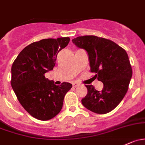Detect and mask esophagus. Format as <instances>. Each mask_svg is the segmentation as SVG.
I'll return each instance as SVG.
<instances>
[{"instance_id": "34e87169", "label": "esophagus", "mask_w": 145, "mask_h": 145, "mask_svg": "<svg viewBox=\"0 0 145 145\" xmlns=\"http://www.w3.org/2000/svg\"><path fill=\"white\" fill-rule=\"evenodd\" d=\"M72 85H73V87H77V86H78V83H72Z\"/></svg>"}]
</instances>
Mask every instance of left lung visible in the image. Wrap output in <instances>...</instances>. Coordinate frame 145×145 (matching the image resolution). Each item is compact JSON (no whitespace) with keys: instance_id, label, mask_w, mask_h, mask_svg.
I'll return each instance as SVG.
<instances>
[{"instance_id":"1","label":"left lung","mask_w":145,"mask_h":145,"mask_svg":"<svg viewBox=\"0 0 145 145\" xmlns=\"http://www.w3.org/2000/svg\"><path fill=\"white\" fill-rule=\"evenodd\" d=\"M72 42L87 51L91 72L103 83L101 91L92 85H85L88 94L81 100L82 104L97 114L110 112L124 97L132 77L127 53L112 41L94 35L78 37Z\"/></svg>"}]
</instances>
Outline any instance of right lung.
<instances>
[{
	"mask_svg": "<svg viewBox=\"0 0 145 145\" xmlns=\"http://www.w3.org/2000/svg\"><path fill=\"white\" fill-rule=\"evenodd\" d=\"M69 37L44 39L27 46L12 66L11 85L24 109L39 120H51L60 112L65 94L72 87L46 78L53 69L57 55L69 42Z\"/></svg>",
	"mask_w": 145,
	"mask_h": 145,
	"instance_id": "1",
	"label": "right lung"
}]
</instances>
